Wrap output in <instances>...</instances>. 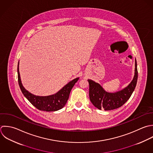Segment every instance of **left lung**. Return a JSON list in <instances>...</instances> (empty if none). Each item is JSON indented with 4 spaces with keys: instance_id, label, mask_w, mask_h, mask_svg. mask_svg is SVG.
<instances>
[{
    "instance_id": "left-lung-1",
    "label": "left lung",
    "mask_w": 153,
    "mask_h": 153,
    "mask_svg": "<svg viewBox=\"0 0 153 153\" xmlns=\"http://www.w3.org/2000/svg\"><path fill=\"white\" fill-rule=\"evenodd\" d=\"M138 70L135 59V76L128 87L116 93L105 92L101 85L91 80H88L89 85V98L92 104L99 110L105 111L118 108L122 106L132 95L137 83Z\"/></svg>"
}]
</instances>
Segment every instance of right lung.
<instances>
[{
  "label": "right lung",
  "mask_w": 153,
  "mask_h": 153,
  "mask_svg": "<svg viewBox=\"0 0 153 153\" xmlns=\"http://www.w3.org/2000/svg\"><path fill=\"white\" fill-rule=\"evenodd\" d=\"M18 65L17 69L18 80L21 91L25 97L30 102V103L38 110L41 111H55L63 108L69 98V95L71 89L79 79L76 78L73 80L54 95L47 97L36 96L28 92L23 87L21 82Z\"/></svg>",
  "instance_id": "1"
}]
</instances>
